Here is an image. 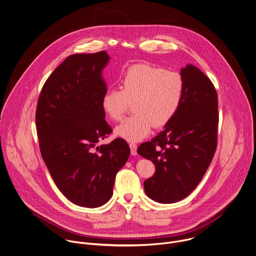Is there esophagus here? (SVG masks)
Returning a JSON list of instances; mask_svg holds the SVG:
<instances>
[{
  "mask_svg": "<svg viewBox=\"0 0 256 256\" xmlns=\"http://www.w3.org/2000/svg\"><path fill=\"white\" fill-rule=\"evenodd\" d=\"M130 152H132V155H134V156H136V154H138V145L136 144V143H134V142H132V143H130Z\"/></svg>",
  "mask_w": 256,
  "mask_h": 256,
  "instance_id": "1",
  "label": "esophagus"
}]
</instances>
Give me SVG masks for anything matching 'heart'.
Listing matches in <instances>:
<instances>
[{"label": "heart", "instance_id": "obj_1", "mask_svg": "<svg viewBox=\"0 0 256 256\" xmlns=\"http://www.w3.org/2000/svg\"><path fill=\"white\" fill-rule=\"evenodd\" d=\"M120 88L107 90L101 106L112 120L118 122L134 103L136 114L118 124L114 134L134 142L146 138L154 126H164L172 120L184 99V80L178 72L143 62L126 70Z\"/></svg>", "mask_w": 256, "mask_h": 256}]
</instances>
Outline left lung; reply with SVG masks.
<instances>
[{
  "label": "left lung",
  "instance_id": "obj_1",
  "mask_svg": "<svg viewBox=\"0 0 256 256\" xmlns=\"http://www.w3.org/2000/svg\"><path fill=\"white\" fill-rule=\"evenodd\" d=\"M184 80L182 105L164 130L143 142L138 153L155 165L144 182L149 198L174 203L186 198L208 169L216 148L218 96L211 80L192 64L180 70Z\"/></svg>",
  "mask_w": 256,
  "mask_h": 256
}]
</instances>
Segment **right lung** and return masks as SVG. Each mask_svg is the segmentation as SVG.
I'll return each mask as SVG.
<instances>
[{"instance_id": "right-lung-1", "label": "right lung", "mask_w": 256, "mask_h": 256, "mask_svg": "<svg viewBox=\"0 0 256 256\" xmlns=\"http://www.w3.org/2000/svg\"><path fill=\"white\" fill-rule=\"evenodd\" d=\"M109 60L106 51L68 56L48 78L37 103L42 158L60 192L82 207L109 201L116 174L130 154L122 138L96 145L112 132L101 106L107 91L102 70Z\"/></svg>"}]
</instances>
